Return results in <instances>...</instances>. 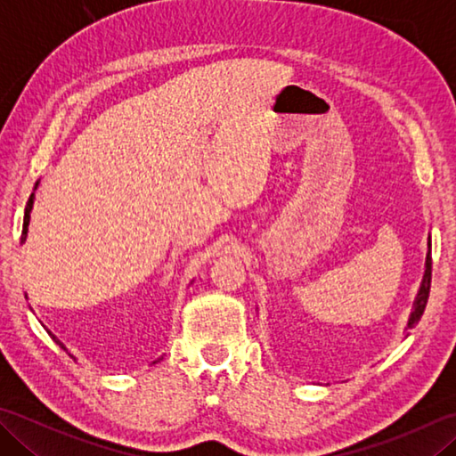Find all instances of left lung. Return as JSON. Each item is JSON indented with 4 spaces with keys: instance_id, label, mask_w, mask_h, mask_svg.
<instances>
[{
    "instance_id": "8db88e82",
    "label": "left lung",
    "mask_w": 456,
    "mask_h": 456,
    "mask_svg": "<svg viewBox=\"0 0 456 456\" xmlns=\"http://www.w3.org/2000/svg\"><path fill=\"white\" fill-rule=\"evenodd\" d=\"M429 289H431V239H429V255H428V260H425V276H423V282L419 288V294H418V297H415L413 312H411V317L408 322V329L415 327V323L421 319V315L425 312V305H428V299H429Z\"/></svg>"
}]
</instances>
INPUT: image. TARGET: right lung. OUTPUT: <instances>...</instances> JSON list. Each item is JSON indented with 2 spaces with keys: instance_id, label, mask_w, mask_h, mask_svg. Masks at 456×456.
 Returning a JSON list of instances; mask_svg holds the SVG:
<instances>
[{
  "instance_id": "right-lung-1",
  "label": "right lung",
  "mask_w": 456,
  "mask_h": 456,
  "mask_svg": "<svg viewBox=\"0 0 456 456\" xmlns=\"http://www.w3.org/2000/svg\"><path fill=\"white\" fill-rule=\"evenodd\" d=\"M37 186H38V182L35 183V190H37ZM33 196H35V193H31V198H28V201H27V206H25V217H23V235H21V243H23V240H25V237H27V229H28V219H31V209H33ZM54 338V341L58 343V345H61L62 348H64V345L61 343V341H58V338L56 337H53ZM64 351H66V348H64Z\"/></svg>"
}]
</instances>
